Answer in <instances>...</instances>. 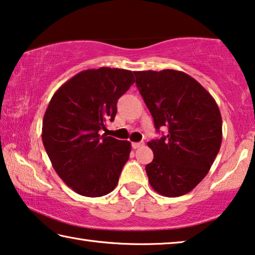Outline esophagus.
Segmentation results:
<instances>
[{
  "instance_id": "obj_1",
  "label": "esophagus",
  "mask_w": 255,
  "mask_h": 255,
  "mask_svg": "<svg viewBox=\"0 0 255 255\" xmlns=\"http://www.w3.org/2000/svg\"><path fill=\"white\" fill-rule=\"evenodd\" d=\"M143 142L142 141H141V142H132V148L133 149H138V148H141V147H143Z\"/></svg>"
}]
</instances>
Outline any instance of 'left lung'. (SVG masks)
<instances>
[{
    "mask_svg": "<svg viewBox=\"0 0 255 255\" xmlns=\"http://www.w3.org/2000/svg\"><path fill=\"white\" fill-rule=\"evenodd\" d=\"M135 84L154 119L167 135L151 140L146 165L150 186L166 197H179L205 178L220 150L222 119L213 97L188 74L173 69L135 72Z\"/></svg>",
    "mask_w": 255,
    "mask_h": 255,
    "instance_id": "1",
    "label": "left lung"
}]
</instances>
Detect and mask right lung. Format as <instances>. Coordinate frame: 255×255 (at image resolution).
Masks as SVG:
<instances>
[{
  "mask_svg": "<svg viewBox=\"0 0 255 255\" xmlns=\"http://www.w3.org/2000/svg\"><path fill=\"white\" fill-rule=\"evenodd\" d=\"M133 74L109 67L83 70L57 90L46 108V154L62 181L82 196L114 190L130 157L131 143L108 136L106 125L115 119L117 100L134 83Z\"/></svg>",
  "mask_w": 255,
  "mask_h": 255,
  "instance_id": "obj_1",
  "label": "right lung"
}]
</instances>
